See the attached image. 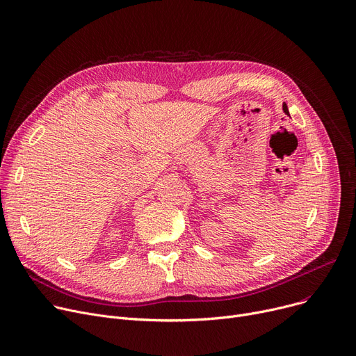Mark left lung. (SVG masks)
Instances as JSON below:
<instances>
[{
    "instance_id": "1",
    "label": "left lung",
    "mask_w": 356,
    "mask_h": 356,
    "mask_svg": "<svg viewBox=\"0 0 356 356\" xmlns=\"http://www.w3.org/2000/svg\"><path fill=\"white\" fill-rule=\"evenodd\" d=\"M283 111L286 112V114H287V115H290V114H289V109H287V105H286V104H283Z\"/></svg>"
}]
</instances>
